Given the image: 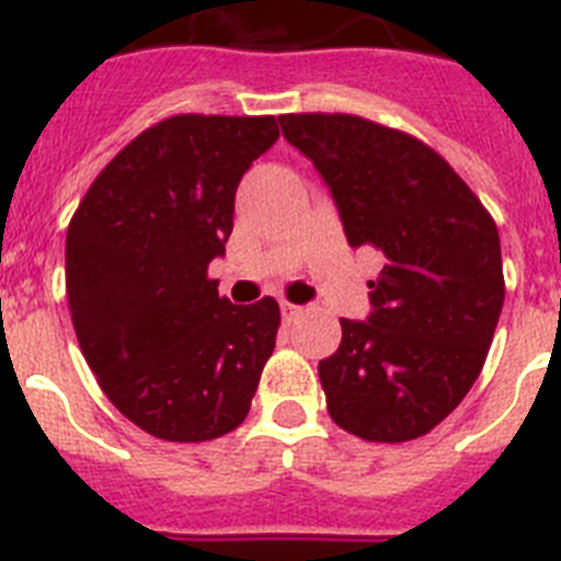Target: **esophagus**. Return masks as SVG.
Segmentation results:
<instances>
[{"label":"esophagus","instance_id":"esophagus-1","mask_svg":"<svg viewBox=\"0 0 561 561\" xmlns=\"http://www.w3.org/2000/svg\"><path fill=\"white\" fill-rule=\"evenodd\" d=\"M280 314H284L286 322H291L302 314V308L295 306V302H280Z\"/></svg>","mask_w":561,"mask_h":561}]
</instances>
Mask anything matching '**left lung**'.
Listing matches in <instances>:
<instances>
[{
	"mask_svg": "<svg viewBox=\"0 0 561 561\" xmlns=\"http://www.w3.org/2000/svg\"><path fill=\"white\" fill-rule=\"evenodd\" d=\"M277 122L325 180L351 247L383 264L367 320H342L336 353L320 362L328 411L362 439H417L484 367L503 308L495 222L417 138L347 113Z\"/></svg>",
	"mask_w": 561,
	"mask_h": 561,
	"instance_id": "8db88e82",
	"label": "left lung"
}]
</instances>
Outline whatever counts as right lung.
<instances>
[{
    "instance_id": "obj_1",
    "label": "right lung",
    "mask_w": 561,
    "mask_h": 561,
    "mask_svg": "<svg viewBox=\"0 0 561 561\" xmlns=\"http://www.w3.org/2000/svg\"><path fill=\"white\" fill-rule=\"evenodd\" d=\"M275 116H172L91 183L66 233V297L82 356L130 423L167 442L228 434L275 347L272 297L233 306L208 264L236 188L277 141Z\"/></svg>"
}]
</instances>
